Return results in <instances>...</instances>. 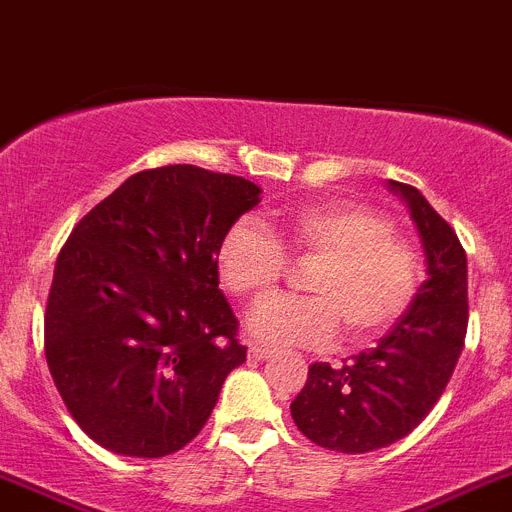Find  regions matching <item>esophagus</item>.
I'll list each match as a JSON object with an SVG mask.
<instances>
[{"mask_svg": "<svg viewBox=\"0 0 512 512\" xmlns=\"http://www.w3.org/2000/svg\"><path fill=\"white\" fill-rule=\"evenodd\" d=\"M270 354H273V349L265 347V344H257V342L250 344V359H255V362H260V359H267Z\"/></svg>", "mask_w": 512, "mask_h": 512, "instance_id": "34e87169", "label": "esophagus"}]
</instances>
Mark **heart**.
Segmentation results:
<instances>
[{"label":"heart","mask_w":512,"mask_h":512,"mask_svg":"<svg viewBox=\"0 0 512 512\" xmlns=\"http://www.w3.org/2000/svg\"><path fill=\"white\" fill-rule=\"evenodd\" d=\"M316 260L306 273L311 296L262 301L250 316L255 339L273 347L370 344L388 334L416 303L423 285L418 247L393 232L372 206L347 199L301 204L280 214L275 234L255 219H239L216 247L224 288L245 301L273 293L290 260Z\"/></svg>","instance_id":"1"}]
</instances>
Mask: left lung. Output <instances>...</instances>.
<instances>
[{"label": "left lung", "mask_w": 512, "mask_h": 512, "mask_svg": "<svg viewBox=\"0 0 512 512\" xmlns=\"http://www.w3.org/2000/svg\"><path fill=\"white\" fill-rule=\"evenodd\" d=\"M423 239L428 280L403 319L352 362L308 367L290 403L298 431L342 454H365L408 436L441 398L467 336V252L418 188L390 181Z\"/></svg>", "instance_id": "left-lung-1"}]
</instances>
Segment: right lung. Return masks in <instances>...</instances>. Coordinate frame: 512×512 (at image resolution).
<instances>
[{"label":"right lung","mask_w":512,"mask_h":512,"mask_svg":"<svg viewBox=\"0 0 512 512\" xmlns=\"http://www.w3.org/2000/svg\"><path fill=\"white\" fill-rule=\"evenodd\" d=\"M257 201L247 178L163 165L127 178L68 234L45 306V359L99 446L158 459L209 421L247 359L216 247Z\"/></svg>","instance_id":"obj_1"}]
</instances>
